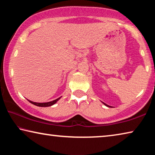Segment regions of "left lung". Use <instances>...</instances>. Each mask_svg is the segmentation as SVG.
<instances>
[{
  "label": "left lung",
  "mask_w": 155,
  "mask_h": 155,
  "mask_svg": "<svg viewBox=\"0 0 155 155\" xmlns=\"http://www.w3.org/2000/svg\"><path fill=\"white\" fill-rule=\"evenodd\" d=\"M103 103L104 104V105L107 106V107H110L109 105H107V104H105V103Z\"/></svg>",
  "instance_id": "left-lung-1"
}]
</instances>
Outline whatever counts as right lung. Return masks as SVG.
I'll return each instance as SVG.
<instances>
[{
	"instance_id": "add662e5",
	"label": "right lung",
	"mask_w": 155,
	"mask_h": 155,
	"mask_svg": "<svg viewBox=\"0 0 155 155\" xmlns=\"http://www.w3.org/2000/svg\"><path fill=\"white\" fill-rule=\"evenodd\" d=\"M61 98V96L59 97L58 98H57L56 100H54V101H51V102H47V103H36V102H33L31 101H29V100H28V101H29L31 104H34V105H36L38 107H51L52 105H53V104H55Z\"/></svg>"
}]
</instances>
